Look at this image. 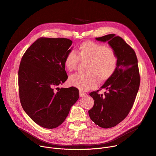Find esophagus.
Masks as SVG:
<instances>
[{"label": "esophagus", "mask_w": 156, "mask_h": 156, "mask_svg": "<svg viewBox=\"0 0 156 156\" xmlns=\"http://www.w3.org/2000/svg\"><path fill=\"white\" fill-rule=\"evenodd\" d=\"M86 95H87V94H86L85 92H83V91H82V90H79V95H80V98L84 97V96H86Z\"/></svg>", "instance_id": "34e87169"}]
</instances>
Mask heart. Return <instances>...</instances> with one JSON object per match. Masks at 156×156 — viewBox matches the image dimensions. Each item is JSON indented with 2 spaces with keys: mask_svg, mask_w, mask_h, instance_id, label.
Listing matches in <instances>:
<instances>
[{
  "mask_svg": "<svg viewBox=\"0 0 156 156\" xmlns=\"http://www.w3.org/2000/svg\"><path fill=\"white\" fill-rule=\"evenodd\" d=\"M77 54L70 51L65 56L64 64L66 69L74 70L79 61H87L86 74L71 76L69 82L72 86L81 90H89L96 87L98 80L104 82L112 77L118 65V57L111 47L91 41L82 42L77 47Z\"/></svg>",
  "mask_w": 156,
  "mask_h": 156,
  "instance_id": "b5f03b06",
  "label": "heart"
}]
</instances>
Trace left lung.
<instances>
[{
	"label": "left lung",
	"mask_w": 156,
	"mask_h": 156,
	"mask_svg": "<svg viewBox=\"0 0 156 156\" xmlns=\"http://www.w3.org/2000/svg\"><path fill=\"white\" fill-rule=\"evenodd\" d=\"M95 39L108 42L118 57L117 67L112 77L101 89L89 94L94 100L89 117L95 124L107 129L117 125L129 113L139 88L140 76L136 54L123 39L112 34ZM102 88L108 91L100 95L98 92Z\"/></svg>",
	"instance_id": "left-lung-1"
}]
</instances>
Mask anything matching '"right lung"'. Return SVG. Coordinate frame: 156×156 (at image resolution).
Listing matches in <instances>:
<instances>
[{
  "instance_id": "1",
  "label": "right lung",
  "mask_w": 156,
  "mask_h": 156,
  "mask_svg": "<svg viewBox=\"0 0 156 156\" xmlns=\"http://www.w3.org/2000/svg\"><path fill=\"white\" fill-rule=\"evenodd\" d=\"M73 41L41 37L23 54L19 69V91L23 109L47 129L61 125L79 98L74 87H58L67 79L64 64Z\"/></svg>"
}]
</instances>
